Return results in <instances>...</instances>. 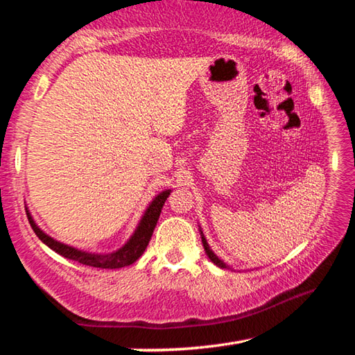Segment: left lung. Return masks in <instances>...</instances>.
I'll return each instance as SVG.
<instances>
[{
	"label": "left lung",
	"mask_w": 355,
	"mask_h": 355,
	"mask_svg": "<svg viewBox=\"0 0 355 355\" xmlns=\"http://www.w3.org/2000/svg\"><path fill=\"white\" fill-rule=\"evenodd\" d=\"M200 236H202V243H203V248H205V252H207V255H208V258L209 260H211L216 266H219V268H228L227 264L220 260V258L214 254V252L209 249V245H208V243H207V239H205V236H203V232L200 230Z\"/></svg>",
	"instance_id": "1"
}]
</instances>
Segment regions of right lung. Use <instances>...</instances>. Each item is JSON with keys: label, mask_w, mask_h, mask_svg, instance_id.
<instances>
[{"label": "right lung", "mask_w": 355, "mask_h": 355, "mask_svg": "<svg viewBox=\"0 0 355 355\" xmlns=\"http://www.w3.org/2000/svg\"><path fill=\"white\" fill-rule=\"evenodd\" d=\"M169 194H171V189H166L163 192H159V194L150 202V205L147 207L146 213H144V216L141 218L133 235L130 236L128 241L125 243L122 248L111 252V254H92V252L80 250L76 248H71L69 244L56 241L55 238H51L50 235H46L44 230H40L37 224L34 222L33 216L29 213H28V219L34 233L39 236L40 241L46 244L50 249L58 252L59 255L69 258V260L86 264V266H94L100 269H119V268L133 264L137 258L144 254V250L147 249L150 238L153 235L156 222L159 219L161 209H163L164 202L167 200Z\"/></svg>", "instance_id": "add662e5"}]
</instances>
